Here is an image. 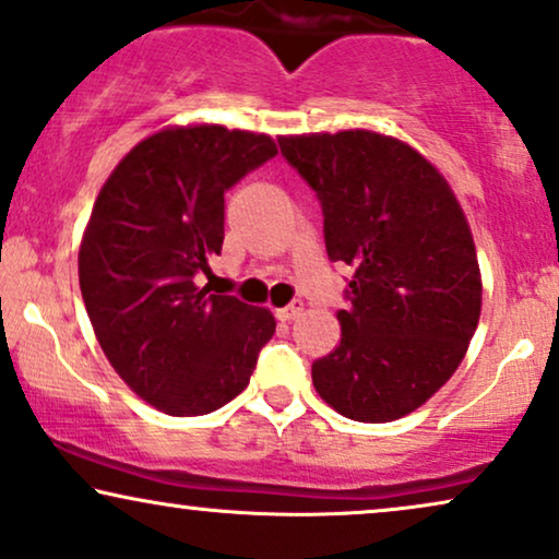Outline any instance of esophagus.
I'll return each instance as SVG.
<instances>
[{"instance_id":"34e87169","label":"esophagus","mask_w":559,"mask_h":559,"mask_svg":"<svg viewBox=\"0 0 559 559\" xmlns=\"http://www.w3.org/2000/svg\"><path fill=\"white\" fill-rule=\"evenodd\" d=\"M300 313H302V302L295 300V302H289V306L280 308L277 310V318H280V321H295V318L300 316Z\"/></svg>"}]
</instances>
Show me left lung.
I'll return each mask as SVG.
<instances>
[{
	"instance_id": "obj_1",
	"label": "left lung",
	"mask_w": 559,
	"mask_h": 559,
	"mask_svg": "<svg viewBox=\"0 0 559 559\" xmlns=\"http://www.w3.org/2000/svg\"><path fill=\"white\" fill-rule=\"evenodd\" d=\"M280 151L316 192L331 262L349 264L342 342L313 361L318 395L342 416H408L465 359L480 321L477 253L437 166L372 130L282 135Z\"/></svg>"
}]
</instances>
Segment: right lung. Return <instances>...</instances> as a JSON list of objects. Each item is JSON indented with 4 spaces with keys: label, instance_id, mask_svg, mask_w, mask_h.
<instances>
[{
    "label": "right lung",
    "instance_id": "right-lung-1",
    "mask_svg": "<svg viewBox=\"0 0 559 559\" xmlns=\"http://www.w3.org/2000/svg\"><path fill=\"white\" fill-rule=\"evenodd\" d=\"M277 156L270 135L164 128L115 166L86 223L79 287L94 336L126 385L169 416L223 408L249 385L274 316L210 295L226 190Z\"/></svg>",
    "mask_w": 559,
    "mask_h": 559
}]
</instances>
